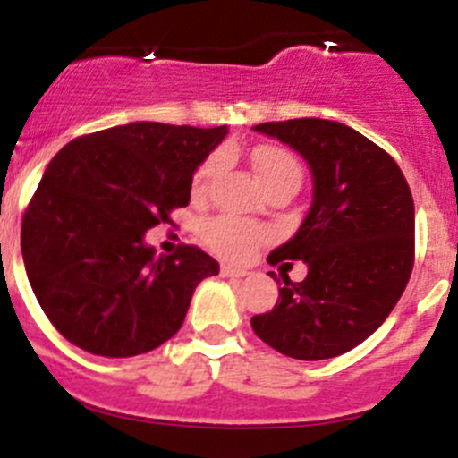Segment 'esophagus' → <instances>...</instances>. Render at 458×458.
<instances>
[{
  "label": "esophagus",
  "instance_id": "1",
  "mask_svg": "<svg viewBox=\"0 0 458 458\" xmlns=\"http://www.w3.org/2000/svg\"><path fill=\"white\" fill-rule=\"evenodd\" d=\"M220 274H222V276H232V278H242V276H247V269H241V267H233V265H222V267H220Z\"/></svg>",
  "mask_w": 458,
  "mask_h": 458
}]
</instances>
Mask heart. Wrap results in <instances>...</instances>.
<instances>
[{
	"instance_id": "obj_1",
	"label": "heart",
	"mask_w": 458,
	"mask_h": 458,
	"mask_svg": "<svg viewBox=\"0 0 458 458\" xmlns=\"http://www.w3.org/2000/svg\"><path fill=\"white\" fill-rule=\"evenodd\" d=\"M225 157L213 152L198 166L193 175V193H207L211 182L222 171ZM251 164L259 173L260 182L267 191L276 186H294L299 189L303 180V166L299 157L283 146L263 143L251 150ZM267 229L259 222L245 220L236 216H213L199 222V238L208 250L232 260H247L256 254L260 245L267 241Z\"/></svg>"
}]
</instances>
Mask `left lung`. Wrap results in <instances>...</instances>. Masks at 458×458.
Instances as JSON below:
<instances>
[{
  "label": "left lung",
  "instance_id": "1",
  "mask_svg": "<svg viewBox=\"0 0 458 458\" xmlns=\"http://www.w3.org/2000/svg\"><path fill=\"white\" fill-rule=\"evenodd\" d=\"M254 130L301 152L315 195L297 236L267 256L272 265L303 260L308 276L294 283L281 274L276 306L251 317V328L294 360L342 355L380 328L407 287L411 191L389 152L337 121H269Z\"/></svg>",
  "mask_w": 458,
  "mask_h": 458
}]
</instances>
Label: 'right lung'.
I'll return each mask as SVG.
<instances>
[{"label":"right lung","mask_w":458,"mask_h":458,"mask_svg":"<svg viewBox=\"0 0 458 458\" xmlns=\"http://www.w3.org/2000/svg\"><path fill=\"white\" fill-rule=\"evenodd\" d=\"M226 125L139 121L69 141L21 217V259L42 310L64 339L103 357L152 351L184 324L191 297L220 265L195 245L155 256L148 229L173 225L195 168Z\"/></svg>","instance_id":"1"}]
</instances>
